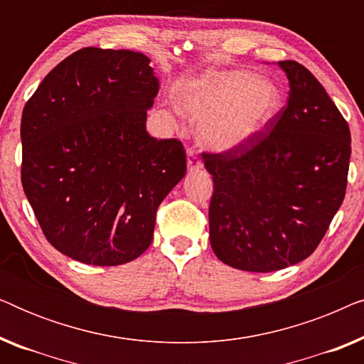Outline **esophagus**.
Segmentation results:
<instances>
[{
  "label": "esophagus",
  "instance_id": "obj_1",
  "mask_svg": "<svg viewBox=\"0 0 364 364\" xmlns=\"http://www.w3.org/2000/svg\"><path fill=\"white\" fill-rule=\"evenodd\" d=\"M187 167H188V172H196L198 168H202V162L200 159H198L196 149H187Z\"/></svg>",
  "mask_w": 364,
  "mask_h": 364
}]
</instances>
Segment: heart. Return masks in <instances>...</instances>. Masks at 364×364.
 Listing matches in <instances>:
<instances>
[{
	"label": "heart",
	"mask_w": 364,
	"mask_h": 364,
	"mask_svg": "<svg viewBox=\"0 0 364 364\" xmlns=\"http://www.w3.org/2000/svg\"><path fill=\"white\" fill-rule=\"evenodd\" d=\"M178 106L200 121L198 136L213 151H230L260 134L282 107V91L272 79L245 69L212 71L187 84Z\"/></svg>",
	"instance_id": "heart-1"
}]
</instances>
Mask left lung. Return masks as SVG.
Listing matches in <instances>:
<instances>
[{"mask_svg":"<svg viewBox=\"0 0 364 364\" xmlns=\"http://www.w3.org/2000/svg\"><path fill=\"white\" fill-rule=\"evenodd\" d=\"M287 106L250 141L202 152L212 173V250L245 272H275L310 257L343 203L350 127L320 81L296 61H280Z\"/></svg>","mask_w":364,"mask_h":364,"instance_id":"obj_1","label":"left lung"}]
</instances>
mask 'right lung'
I'll list each match as a JSON object with an SVG mask.
<instances>
[{
	"label": "right lung",
	"mask_w": 364,
	"mask_h": 364,
	"mask_svg": "<svg viewBox=\"0 0 364 364\" xmlns=\"http://www.w3.org/2000/svg\"><path fill=\"white\" fill-rule=\"evenodd\" d=\"M151 59L82 48L58 64L21 117V183L46 240L87 265L136 260L157 208L182 181L178 139L149 136L159 92Z\"/></svg>",
	"instance_id": "1"
}]
</instances>
